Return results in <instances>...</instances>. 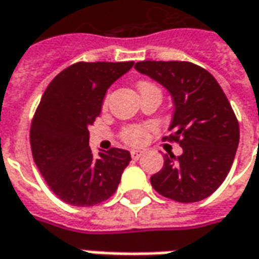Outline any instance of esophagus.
<instances>
[{"mask_svg": "<svg viewBox=\"0 0 259 259\" xmlns=\"http://www.w3.org/2000/svg\"><path fill=\"white\" fill-rule=\"evenodd\" d=\"M142 155H144V150H133L131 152V157H133L134 160H138Z\"/></svg>", "mask_w": 259, "mask_h": 259, "instance_id": "1", "label": "esophagus"}]
</instances>
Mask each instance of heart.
I'll return each instance as SVG.
<instances>
[{
  "label": "heart",
  "instance_id": "heart-1",
  "mask_svg": "<svg viewBox=\"0 0 259 259\" xmlns=\"http://www.w3.org/2000/svg\"><path fill=\"white\" fill-rule=\"evenodd\" d=\"M145 88H156L149 82H139L138 89H145ZM153 130V125H131L124 128L122 131V139L125 141L128 145L133 146H139V145L145 144L148 138H149V133Z\"/></svg>",
  "mask_w": 259,
  "mask_h": 259
}]
</instances>
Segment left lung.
Instances as JSON below:
<instances>
[{
	"instance_id": "1",
	"label": "left lung",
	"mask_w": 259,
	"mask_h": 259,
	"mask_svg": "<svg viewBox=\"0 0 259 259\" xmlns=\"http://www.w3.org/2000/svg\"><path fill=\"white\" fill-rule=\"evenodd\" d=\"M137 71L164 86L174 114L170 137L183 148L164 155V164L150 177L160 195L177 202H198L213 194L230 171L240 128L221 85L206 69L187 61H141Z\"/></svg>"
}]
</instances>
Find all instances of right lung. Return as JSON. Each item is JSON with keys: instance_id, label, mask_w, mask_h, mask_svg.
Listing matches in <instances>:
<instances>
[{"instance_id": "right-lung-1", "label": "right lung", "mask_w": 259, "mask_h": 259, "mask_svg": "<svg viewBox=\"0 0 259 259\" xmlns=\"http://www.w3.org/2000/svg\"><path fill=\"white\" fill-rule=\"evenodd\" d=\"M134 65L128 62H76L65 68L41 96L30 126L34 163L50 190L74 206L109 199L131 162L128 150L113 148L95 156L89 125L102 111L106 92Z\"/></svg>"}]
</instances>
